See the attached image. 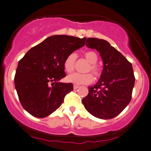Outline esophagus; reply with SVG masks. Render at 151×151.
<instances>
[{
  "label": "esophagus",
  "mask_w": 151,
  "mask_h": 151,
  "mask_svg": "<svg viewBox=\"0 0 151 151\" xmlns=\"http://www.w3.org/2000/svg\"><path fill=\"white\" fill-rule=\"evenodd\" d=\"M79 87V86H77V85H74V86H73L74 89H77Z\"/></svg>",
  "instance_id": "esophagus-1"
}]
</instances>
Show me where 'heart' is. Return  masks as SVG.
<instances>
[{"mask_svg":"<svg viewBox=\"0 0 151 151\" xmlns=\"http://www.w3.org/2000/svg\"><path fill=\"white\" fill-rule=\"evenodd\" d=\"M83 56L90 63V65L88 67L87 72H91L94 74L95 77L100 78L102 74V70L100 66L96 64V63L98 61V53L94 51H88L83 53ZM77 58V54L72 53L68 55L67 58L65 59L63 66L67 72L70 73L74 70ZM93 79H94L93 76L91 73L79 74L75 72V73H72L67 77L68 81L75 85L89 84V83H92Z\"/></svg>","mask_w":151,"mask_h":151,"instance_id":"b5f03b06","label":"heart"}]
</instances>
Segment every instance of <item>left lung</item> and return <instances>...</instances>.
<instances>
[{
  "instance_id": "obj_1",
  "label": "left lung",
  "mask_w": 151,
  "mask_h": 151,
  "mask_svg": "<svg viewBox=\"0 0 151 151\" xmlns=\"http://www.w3.org/2000/svg\"><path fill=\"white\" fill-rule=\"evenodd\" d=\"M86 45L100 53L104 68L100 80L88 88V94L82 103L95 117L111 119L121 114L130 102L135 82L132 65L104 40L89 37Z\"/></svg>"
}]
</instances>
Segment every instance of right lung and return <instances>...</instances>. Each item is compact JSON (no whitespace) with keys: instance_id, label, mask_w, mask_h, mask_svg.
Wrapping results in <instances>:
<instances>
[{"instance_id":"obj_1","label":"right lung","mask_w":151,"mask_h":151,"mask_svg":"<svg viewBox=\"0 0 151 151\" xmlns=\"http://www.w3.org/2000/svg\"><path fill=\"white\" fill-rule=\"evenodd\" d=\"M86 38L53 35L31 48L18 63L14 85L22 105L37 118H45L63 102L73 90L71 83H61L68 55L84 46Z\"/></svg>"}]
</instances>
